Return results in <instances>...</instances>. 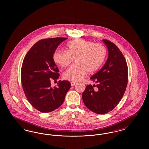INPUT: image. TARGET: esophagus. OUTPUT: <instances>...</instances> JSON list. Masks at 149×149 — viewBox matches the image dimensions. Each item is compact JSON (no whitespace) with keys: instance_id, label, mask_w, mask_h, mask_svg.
I'll return each mask as SVG.
<instances>
[{"instance_id":"obj_1","label":"esophagus","mask_w":149,"mask_h":149,"mask_svg":"<svg viewBox=\"0 0 149 149\" xmlns=\"http://www.w3.org/2000/svg\"><path fill=\"white\" fill-rule=\"evenodd\" d=\"M77 84V83H76V82H74V81H71V85L72 86H74V85H75V84Z\"/></svg>"}]
</instances>
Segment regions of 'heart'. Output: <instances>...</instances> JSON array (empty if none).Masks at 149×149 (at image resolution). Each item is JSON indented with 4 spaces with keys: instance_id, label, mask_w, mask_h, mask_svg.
Here are the masks:
<instances>
[{
    "instance_id": "heart-1",
    "label": "heart",
    "mask_w": 149,
    "mask_h": 149,
    "mask_svg": "<svg viewBox=\"0 0 149 149\" xmlns=\"http://www.w3.org/2000/svg\"><path fill=\"white\" fill-rule=\"evenodd\" d=\"M67 52L57 50L53 54L55 64L65 68L75 58V65L64 72V79L78 81L84 78L86 72L92 73L98 70L106 59L107 51L101 44L77 39L66 45Z\"/></svg>"
}]
</instances>
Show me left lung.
Here are the masks:
<instances>
[{
	"label": "left lung",
	"instance_id": "left-lung-1",
	"mask_svg": "<svg viewBox=\"0 0 149 149\" xmlns=\"http://www.w3.org/2000/svg\"><path fill=\"white\" fill-rule=\"evenodd\" d=\"M108 56L102 68L90 79L97 83L87 85L82 94L83 102L89 110L99 114L113 110L119 103L126 91L128 68L126 60L118 47L106 40Z\"/></svg>",
	"mask_w": 149,
	"mask_h": 149
}]
</instances>
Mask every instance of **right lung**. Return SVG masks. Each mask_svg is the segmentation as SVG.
Masks as SVG:
<instances>
[{
    "instance_id": "1",
    "label": "right lung",
    "mask_w": 149,
    "mask_h": 149,
    "mask_svg": "<svg viewBox=\"0 0 149 149\" xmlns=\"http://www.w3.org/2000/svg\"><path fill=\"white\" fill-rule=\"evenodd\" d=\"M67 38L56 37L39 41L29 50L21 69V81L25 95L31 104L40 112L47 113L61 106L71 87L67 80L58 81L57 87L51 80L59 77L53 60L58 46Z\"/></svg>"
}]
</instances>
